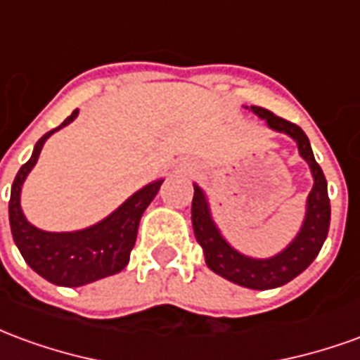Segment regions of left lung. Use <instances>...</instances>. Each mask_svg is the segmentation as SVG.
I'll return each mask as SVG.
<instances>
[{
	"instance_id": "8db88e82",
	"label": "left lung",
	"mask_w": 360,
	"mask_h": 360,
	"mask_svg": "<svg viewBox=\"0 0 360 360\" xmlns=\"http://www.w3.org/2000/svg\"><path fill=\"white\" fill-rule=\"evenodd\" d=\"M250 110L255 111L258 117L266 119V123L271 129L287 133L291 139H295L299 146V154L309 162L310 172L314 177V187L307 200V218H304L301 231L283 252H279L274 258L257 260V258L243 257L241 252H237L227 245L226 239L219 235L216 224L212 221L204 193L196 185L191 218H193L196 241L202 247L206 264L210 270L237 285L249 287V289H271V287L285 285L287 281L297 278L318 257L328 237V229H330V198H328V183H326L322 167L316 164L309 139L302 133L301 127L274 115L270 110H264V108L250 105Z\"/></svg>"
}]
</instances>
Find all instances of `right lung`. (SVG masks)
Wrapping results in <instances>:
<instances>
[{
    "label": "right lung",
    "mask_w": 360,
    "mask_h": 360,
    "mask_svg": "<svg viewBox=\"0 0 360 360\" xmlns=\"http://www.w3.org/2000/svg\"><path fill=\"white\" fill-rule=\"evenodd\" d=\"M79 111L75 110L69 117L50 133H46L36 142L34 152L27 164L22 165L13 181L11 198H9V224L15 245L27 264L56 285L79 287L92 283L96 279L117 274L127 266L131 250L136 241L139 221L164 181L150 183L139 193H134L127 202L119 206L111 216L100 224L86 227L73 233H50L30 226L20 210V187L27 179L28 172L34 167L40 156L44 142L50 134L69 125Z\"/></svg>",
    "instance_id": "add662e5"
}]
</instances>
